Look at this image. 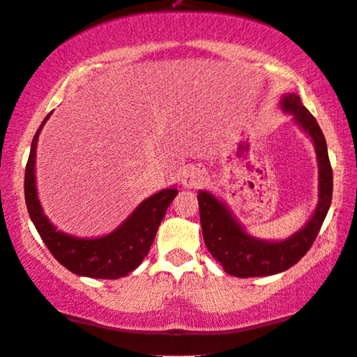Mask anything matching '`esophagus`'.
I'll return each mask as SVG.
<instances>
[{
  "label": "esophagus",
  "instance_id": "obj_1",
  "mask_svg": "<svg viewBox=\"0 0 357 357\" xmlns=\"http://www.w3.org/2000/svg\"><path fill=\"white\" fill-rule=\"evenodd\" d=\"M204 173L201 169L194 168V166H189L183 171V178H181V184L183 188L186 189H197L204 184Z\"/></svg>",
  "mask_w": 357,
  "mask_h": 357
}]
</instances>
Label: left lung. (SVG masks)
<instances>
[{
	"mask_svg": "<svg viewBox=\"0 0 357 357\" xmlns=\"http://www.w3.org/2000/svg\"><path fill=\"white\" fill-rule=\"evenodd\" d=\"M281 107L292 114L294 121L310 137L318 161V204L315 212L301 230L281 241H268L248 235L234 213L215 196L199 191V213L202 235L213 259L223 266L227 274L235 278H259L282 273L303 258L315 241L325 220L333 196V169H331L325 135L317 119L308 112L297 94L282 96Z\"/></svg>",
	"mask_w": 357,
	"mask_h": 357,
	"instance_id": "left-lung-1",
	"label": "left lung"
}]
</instances>
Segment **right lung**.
I'll return each mask as SVG.
<instances>
[{
  "instance_id": "add662e5",
  "label": "right lung",
  "mask_w": 357,
  "mask_h": 357,
  "mask_svg": "<svg viewBox=\"0 0 357 357\" xmlns=\"http://www.w3.org/2000/svg\"><path fill=\"white\" fill-rule=\"evenodd\" d=\"M50 114L44 119L32 139L26 176H24V194H26V206L31 220L54 258L73 274L96 279L123 278L139 268L149 255L156 230L163 220L166 208L178 194V189L174 186L163 189L145 199L116 230L99 238H78L56 230L44 215L36 188L37 140Z\"/></svg>"
}]
</instances>
